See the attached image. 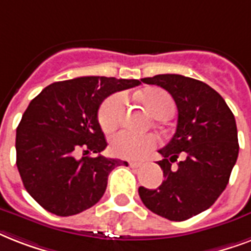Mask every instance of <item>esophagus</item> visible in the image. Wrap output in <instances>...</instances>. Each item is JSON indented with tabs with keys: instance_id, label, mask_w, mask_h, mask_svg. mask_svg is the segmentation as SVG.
I'll list each match as a JSON object with an SVG mask.
<instances>
[{
	"instance_id": "34e87169",
	"label": "esophagus",
	"mask_w": 251,
	"mask_h": 251,
	"mask_svg": "<svg viewBox=\"0 0 251 251\" xmlns=\"http://www.w3.org/2000/svg\"><path fill=\"white\" fill-rule=\"evenodd\" d=\"M129 164H130V167L138 168V167H142V164H143V163H141V161H129Z\"/></svg>"
}]
</instances>
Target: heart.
<instances>
[{"label": "heart", "instance_id": "heart-1", "mask_svg": "<svg viewBox=\"0 0 251 251\" xmlns=\"http://www.w3.org/2000/svg\"><path fill=\"white\" fill-rule=\"evenodd\" d=\"M142 101L145 102L150 113L160 120H167L175 113V101L171 95L159 88L142 92ZM125 106V98L122 94H114L106 98L99 109V124L105 133L116 130L121 121ZM157 146L153 135H133L130 133H118L110 139L109 150L114 156L122 159H142Z\"/></svg>", "mask_w": 251, "mask_h": 251}]
</instances>
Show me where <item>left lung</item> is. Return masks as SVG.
Wrapping results in <instances>:
<instances>
[{
	"instance_id": "left-lung-1",
	"label": "left lung",
	"mask_w": 251,
	"mask_h": 251,
	"mask_svg": "<svg viewBox=\"0 0 251 251\" xmlns=\"http://www.w3.org/2000/svg\"><path fill=\"white\" fill-rule=\"evenodd\" d=\"M141 80L167 90L178 118L173 138L159 150L165 179L155 190L141 186L138 193L153 214L183 222L210 208L228 185L240 149L236 120L224 99L201 80L178 74Z\"/></svg>"
}]
</instances>
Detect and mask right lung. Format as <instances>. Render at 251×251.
Returning <instances> with one entry per match:
<instances>
[{
  "label": "right lung",
  "instance_id": "add662e5",
  "mask_svg": "<svg viewBox=\"0 0 251 251\" xmlns=\"http://www.w3.org/2000/svg\"><path fill=\"white\" fill-rule=\"evenodd\" d=\"M139 84L80 76L49 84L31 100L17 127V167L25 190L43 208L72 216L100 201L110 172L127 163L101 155L106 141L99 106L109 95ZM79 151L84 156L78 159Z\"/></svg>",
  "mask_w": 251,
  "mask_h": 251
}]
</instances>
